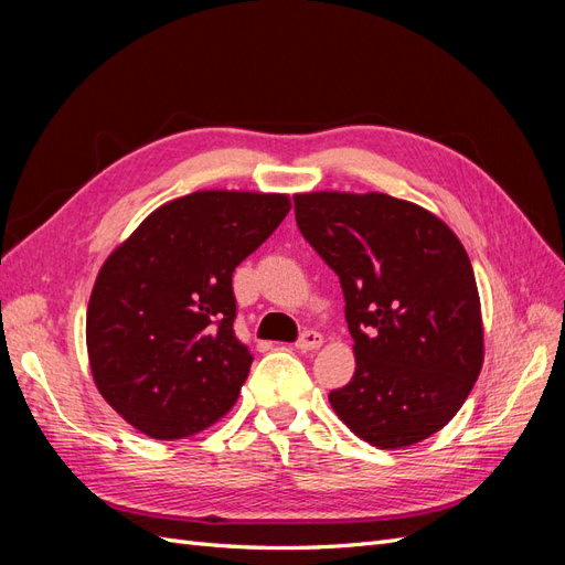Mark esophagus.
<instances>
[{"mask_svg":"<svg viewBox=\"0 0 565 565\" xmlns=\"http://www.w3.org/2000/svg\"><path fill=\"white\" fill-rule=\"evenodd\" d=\"M322 347V334L320 332H313V330H306L299 341H297V349L301 353H309V351H316Z\"/></svg>","mask_w":565,"mask_h":565,"instance_id":"esophagus-1","label":"esophagus"}]
</instances>
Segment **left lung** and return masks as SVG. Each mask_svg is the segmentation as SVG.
<instances>
[{"instance_id":"obj_1","label":"left lung","mask_w":565,"mask_h":565,"mask_svg":"<svg viewBox=\"0 0 565 565\" xmlns=\"http://www.w3.org/2000/svg\"><path fill=\"white\" fill-rule=\"evenodd\" d=\"M295 214L347 301L355 372L330 393L339 419L380 450L440 431L486 351L465 245L429 210L386 193H297Z\"/></svg>"}]
</instances>
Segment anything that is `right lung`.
<instances>
[{"label": "right lung", "mask_w": 565, "mask_h": 565, "mask_svg": "<svg viewBox=\"0 0 565 565\" xmlns=\"http://www.w3.org/2000/svg\"><path fill=\"white\" fill-rule=\"evenodd\" d=\"M289 210L285 193L198 191L110 252L87 306V353L98 393L134 429L188 438L235 405L252 353L233 330V270Z\"/></svg>", "instance_id": "1"}]
</instances>
